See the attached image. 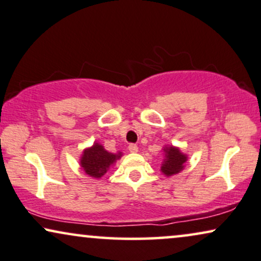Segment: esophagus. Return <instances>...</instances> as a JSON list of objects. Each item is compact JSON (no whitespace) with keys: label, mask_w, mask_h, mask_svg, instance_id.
I'll list each match as a JSON object with an SVG mask.
<instances>
[{"label":"esophagus","mask_w":261,"mask_h":261,"mask_svg":"<svg viewBox=\"0 0 261 261\" xmlns=\"http://www.w3.org/2000/svg\"><path fill=\"white\" fill-rule=\"evenodd\" d=\"M128 150H130V152H137L138 147L136 144H130V145H128Z\"/></svg>","instance_id":"esophagus-1"}]
</instances>
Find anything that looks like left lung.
I'll return each mask as SVG.
<instances>
[{"label":"left lung","mask_w":261,"mask_h":261,"mask_svg":"<svg viewBox=\"0 0 261 261\" xmlns=\"http://www.w3.org/2000/svg\"><path fill=\"white\" fill-rule=\"evenodd\" d=\"M162 150L163 155H165L161 165L162 174L169 178V176L181 172L185 167L187 159H189L187 155L181 152L180 148L174 147V145H166L162 148Z\"/></svg>","instance_id":"left-lung-1"}]
</instances>
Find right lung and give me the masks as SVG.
Listing matches in <instances>:
<instances>
[{
	"label": "right lung",
	"instance_id": "add662e5",
	"mask_svg": "<svg viewBox=\"0 0 261 261\" xmlns=\"http://www.w3.org/2000/svg\"><path fill=\"white\" fill-rule=\"evenodd\" d=\"M121 156H123L121 151L113 154V152L107 151L103 145L94 142L92 147L86 148L82 151L81 158H80V166L87 175L100 179Z\"/></svg>",
	"mask_w": 261,
	"mask_h": 261
}]
</instances>
